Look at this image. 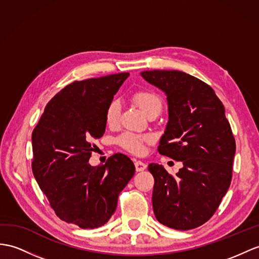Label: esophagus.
<instances>
[{
  "mask_svg": "<svg viewBox=\"0 0 259 259\" xmlns=\"http://www.w3.org/2000/svg\"><path fill=\"white\" fill-rule=\"evenodd\" d=\"M135 168H136V171H144V170L147 168V165L143 161L136 160L135 161Z\"/></svg>",
  "mask_w": 259,
  "mask_h": 259,
  "instance_id": "esophagus-1",
  "label": "esophagus"
}]
</instances>
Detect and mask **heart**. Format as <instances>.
I'll return each mask as SVG.
<instances>
[{"label":"heart","mask_w":259,"mask_h":259,"mask_svg":"<svg viewBox=\"0 0 259 259\" xmlns=\"http://www.w3.org/2000/svg\"><path fill=\"white\" fill-rule=\"evenodd\" d=\"M135 103L140 106L141 110L148 115L149 113L156 110H161L162 102L158 94L151 91H138L133 97ZM119 111L121 106L117 101H112L105 111V121L109 126H115L118 123ZM148 141V138L136 134L125 133L118 137L117 143L130 153L134 155H141L144 151V144Z\"/></svg>","instance_id":"heart-1"}]
</instances>
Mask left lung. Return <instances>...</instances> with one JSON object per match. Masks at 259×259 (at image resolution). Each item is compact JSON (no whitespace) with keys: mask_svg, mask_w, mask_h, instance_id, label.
<instances>
[{"mask_svg":"<svg viewBox=\"0 0 259 259\" xmlns=\"http://www.w3.org/2000/svg\"><path fill=\"white\" fill-rule=\"evenodd\" d=\"M141 75L167 97L168 122L159 154L184 165L172 177L163 166L149 163L155 217L175 230L195 229L213 215L231 185L236 146L224 105L210 85L186 72Z\"/></svg>","mask_w":259,"mask_h":259,"instance_id":"1","label":"left lung"}]
</instances>
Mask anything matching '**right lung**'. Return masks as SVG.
<instances>
[{"label": "right lung", "mask_w": 259, "mask_h": 259, "mask_svg": "<svg viewBox=\"0 0 259 259\" xmlns=\"http://www.w3.org/2000/svg\"><path fill=\"white\" fill-rule=\"evenodd\" d=\"M128 72L74 81L47 103L31 134L34 177L57 217L81 229L104 225L135 166L115 154L104 165L89 163L92 141L105 132V111Z\"/></svg>", "instance_id": "right-lung-1"}]
</instances>
